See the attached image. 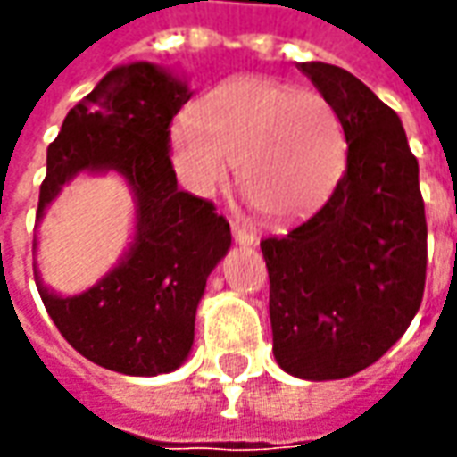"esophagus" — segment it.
<instances>
[{"mask_svg":"<svg viewBox=\"0 0 457 457\" xmlns=\"http://www.w3.org/2000/svg\"><path fill=\"white\" fill-rule=\"evenodd\" d=\"M232 237H235L237 245H245V247H249V245H254V242H257V235H254L249 228H245V225H239V222H232Z\"/></svg>","mask_w":457,"mask_h":457,"instance_id":"34e87169","label":"esophagus"}]
</instances>
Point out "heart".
Returning a JSON list of instances; mask_svg holds the SVG:
<instances>
[{"instance_id": "heart-1", "label": "heart", "mask_w": 457, "mask_h": 457, "mask_svg": "<svg viewBox=\"0 0 457 457\" xmlns=\"http://www.w3.org/2000/svg\"><path fill=\"white\" fill-rule=\"evenodd\" d=\"M345 154L343 121L330 100L257 75L218 85L170 129L173 166L190 190L208 195L237 163L242 198L271 220L316 208L336 186Z\"/></svg>"}]
</instances>
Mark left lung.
<instances>
[{"label":"left lung","mask_w":457,"mask_h":457,"mask_svg":"<svg viewBox=\"0 0 457 457\" xmlns=\"http://www.w3.org/2000/svg\"><path fill=\"white\" fill-rule=\"evenodd\" d=\"M343 121L347 166L320 208L262 239L274 357L301 379L362 372L421 306L426 212L399 114L337 65L301 63Z\"/></svg>","instance_id":"left-lung-1"}]
</instances>
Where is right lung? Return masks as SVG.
<instances>
[{
  "label": "right lung",
  "instance_id": "right-lung-1",
  "mask_svg": "<svg viewBox=\"0 0 457 457\" xmlns=\"http://www.w3.org/2000/svg\"><path fill=\"white\" fill-rule=\"evenodd\" d=\"M190 95L161 65H120L68 112L48 146L36 220L83 170H117L137 203L131 247L93 288L61 296L34 269L61 336L112 372L156 377L186 362L205 281L232 245L228 220L180 190L170 166V121Z\"/></svg>",
  "mask_w": 457,
  "mask_h": 457
}]
</instances>
